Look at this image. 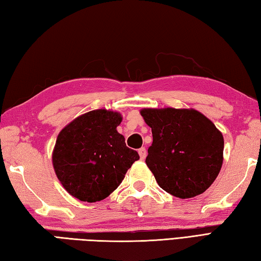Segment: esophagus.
Here are the masks:
<instances>
[{
  "mask_svg": "<svg viewBox=\"0 0 261 261\" xmlns=\"http://www.w3.org/2000/svg\"><path fill=\"white\" fill-rule=\"evenodd\" d=\"M139 154H140V158H141L142 160L145 159V156H146V150H145V147H141V149H139Z\"/></svg>",
  "mask_w": 261,
  "mask_h": 261,
  "instance_id": "esophagus-1",
  "label": "esophagus"
}]
</instances>
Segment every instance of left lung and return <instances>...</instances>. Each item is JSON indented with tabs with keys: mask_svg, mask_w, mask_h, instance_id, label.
Wrapping results in <instances>:
<instances>
[{
	"mask_svg": "<svg viewBox=\"0 0 261 261\" xmlns=\"http://www.w3.org/2000/svg\"><path fill=\"white\" fill-rule=\"evenodd\" d=\"M141 115L153 137L145 162L160 188L180 199L203 193L222 168V133L196 110L143 109Z\"/></svg>",
	"mask_w": 261,
	"mask_h": 261,
	"instance_id": "1",
	"label": "left lung"
}]
</instances>
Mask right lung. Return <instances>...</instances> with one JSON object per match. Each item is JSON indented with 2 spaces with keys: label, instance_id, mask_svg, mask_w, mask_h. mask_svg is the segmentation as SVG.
I'll return each mask as SVG.
<instances>
[{
  "label": "right lung",
  "instance_id": "obj_1",
  "mask_svg": "<svg viewBox=\"0 0 261 261\" xmlns=\"http://www.w3.org/2000/svg\"><path fill=\"white\" fill-rule=\"evenodd\" d=\"M120 122L118 112L93 110L76 118L58 135L53 167L73 198L86 202L106 199L140 159L117 132Z\"/></svg>",
  "mask_w": 261,
  "mask_h": 261
}]
</instances>
